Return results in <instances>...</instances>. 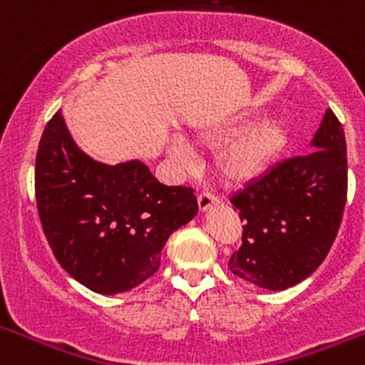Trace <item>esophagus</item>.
<instances>
[{
    "mask_svg": "<svg viewBox=\"0 0 365 365\" xmlns=\"http://www.w3.org/2000/svg\"><path fill=\"white\" fill-rule=\"evenodd\" d=\"M197 202H199V210L206 212L208 208H212V206L217 205L219 199H217V195H214L212 192H201L197 195Z\"/></svg>",
    "mask_w": 365,
    "mask_h": 365,
    "instance_id": "esophagus-1",
    "label": "esophagus"
}]
</instances>
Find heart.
<instances>
[{"label":"heart","instance_id":"obj_1","mask_svg":"<svg viewBox=\"0 0 365 365\" xmlns=\"http://www.w3.org/2000/svg\"><path fill=\"white\" fill-rule=\"evenodd\" d=\"M205 140L212 146L227 142L217 155L219 172L230 182H248L263 175L285 150L289 128L283 118L269 117L245 130L241 125H232L210 131L205 135ZM172 155L179 160H188L192 153L182 140H175Z\"/></svg>","mask_w":365,"mask_h":365}]
</instances>
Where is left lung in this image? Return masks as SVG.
Segmentation results:
<instances>
[{
    "instance_id": "8db88e82",
    "label": "left lung",
    "mask_w": 365,
    "mask_h": 365,
    "mask_svg": "<svg viewBox=\"0 0 365 365\" xmlns=\"http://www.w3.org/2000/svg\"><path fill=\"white\" fill-rule=\"evenodd\" d=\"M312 151L274 164L232 195L243 237L228 267L269 291L309 278L336 240L347 199V150L340 120L325 111Z\"/></svg>"
}]
</instances>
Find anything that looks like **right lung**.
Instances as JSON below:
<instances>
[{"mask_svg": "<svg viewBox=\"0 0 365 365\" xmlns=\"http://www.w3.org/2000/svg\"><path fill=\"white\" fill-rule=\"evenodd\" d=\"M34 190L54 257L98 294L131 291L153 276L170 234L199 210L192 188L164 186L140 160H93L71 138L62 111L41 135Z\"/></svg>", "mask_w": 365, "mask_h": 365, "instance_id": "1", "label": "right lung"}]
</instances>
